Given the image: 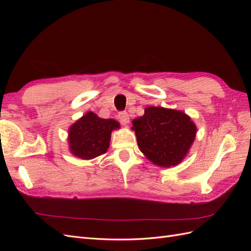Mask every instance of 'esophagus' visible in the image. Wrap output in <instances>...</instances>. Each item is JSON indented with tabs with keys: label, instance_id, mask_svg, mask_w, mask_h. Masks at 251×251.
<instances>
[{
	"label": "esophagus",
	"instance_id": "esophagus-1",
	"mask_svg": "<svg viewBox=\"0 0 251 251\" xmlns=\"http://www.w3.org/2000/svg\"><path fill=\"white\" fill-rule=\"evenodd\" d=\"M118 118L120 120V123L123 125H127L128 121H130V117H128V114L126 112H120L118 114Z\"/></svg>",
	"mask_w": 251,
	"mask_h": 251
}]
</instances>
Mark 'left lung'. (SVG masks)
I'll list each match as a JSON object with an SVG mask.
<instances>
[{"label": "left lung", "mask_w": 251, "mask_h": 251, "mask_svg": "<svg viewBox=\"0 0 251 251\" xmlns=\"http://www.w3.org/2000/svg\"><path fill=\"white\" fill-rule=\"evenodd\" d=\"M138 148L147 159L161 168L178 165L189 153L197 126L183 111L148 107L132 121Z\"/></svg>", "instance_id": "8db88e82"}]
</instances>
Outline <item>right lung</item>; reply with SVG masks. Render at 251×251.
I'll use <instances>...</instances> for the list:
<instances>
[{"mask_svg": "<svg viewBox=\"0 0 251 251\" xmlns=\"http://www.w3.org/2000/svg\"><path fill=\"white\" fill-rule=\"evenodd\" d=\"M119 127L115 119H103L94 112H87L68 130L70 153L82 160L104 154L110 147L112 132Z\"/></svg>", "mask_w": 251, "mask_h": 251, "instance_id": "1", "label": "right lung"}]
</instances>
